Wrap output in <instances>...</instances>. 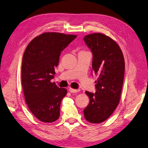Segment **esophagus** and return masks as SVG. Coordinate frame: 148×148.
Masks as SVG:
<instances>
[{
	"instance_id": "esophagus-1",
	"label": "esophagus",
	"mask_w": 148,
	"mask_h": 148,
	"mask_svg": "<svg viewBox=\"0 0 148 148\" xmlns=\"http://www.w3.org/2000/svg\"><path fill=\"white\" fill-rule=\"evenodd\" d=\"M69 91L71 92V93H77L79 92V90H76V89H73V88H69Z\"/></svg>"
}]
</instances>
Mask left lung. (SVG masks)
<instances>
[{"instance_id":"left-lung-1","label":"left lung","mask_w":148,"mask_h":148,"mask_svg":"<svg viewBox=\"0 0 148 148\" xmlns=\"http://www.w3.org/2000/svg\"><path fill=\"white\" fill-rule=\"evenodd\" d=\"M84 41L92 52V69L98 75L96 92L86 91L90 103L84 108V115L89 122L99 123L110 117L120 102L125 61L116 41L103 34L86 35Z\"/></svg>"}]
</instances>
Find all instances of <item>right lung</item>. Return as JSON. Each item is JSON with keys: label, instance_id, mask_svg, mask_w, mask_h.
<instances>
[{"label": "right lung", "instance_id": "right-lung-1", "mask_svg": "<svg viewBox=\"0 0 148 148\" xmlns=\"http://www.w3.org/2000/svg\"><path fill=\"white\" fill-rule=\"evenodd\" d=\"M76 35L45 32L28 44L23 56L21 82L26 103L36 118L45 123L57 120L60 103L67 94L51 82L62 51Z\"/></svg>", "mask_w": 148, "mask_h": 148}]
</instances>
